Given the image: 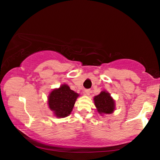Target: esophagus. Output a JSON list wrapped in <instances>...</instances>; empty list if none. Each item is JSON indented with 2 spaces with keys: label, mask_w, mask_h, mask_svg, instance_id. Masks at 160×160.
Instances as JSON below:
<instances>
[{
  "label": "esophagus",
  "mask_w": 160,
  "mask_h": 160,
  "mask_svg": "<svg viewBox=\"0 0 160 160\" xmlns=\"http://www.w3.org/2000/svg\"><path fill=\"white\" fill-rule=\"evenodd\" d=\"M85 92L87 95H90V94L91 92V90H90V89H87V90H85Z\"/></svg>",
  "instance_id": "esophagus-1"
}]
</instances>
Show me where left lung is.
Listing matches in <instances>:
<instances>
[{
	"label": "left lung",
	"mask_w": 160,
	"mask_h": 160,
	"mask_svg": "<svg viewBox=\"0 0 160 160\" xmlns=\"http://www.w3.org/2000/svg\"><path fill=\"white\" fill-rule=\"evenodd\" d=\"M94 105L99 114H109L115 109V102L107 91H102L94 97Z\"/></svg>",
	"instance_id": "1"
}]
</instances>
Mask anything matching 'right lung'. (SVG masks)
I'll return each mask as SVG.
<instances>
[{"instance_id":"obj_1","label":"right lung","mask_w":160,"mask_h":160,"mask_svg":"<svg viewBox=\"0 0 160 160\" xmlns=\"http://www.w3.org/2000/svg\"><path fill=\"white\" fill-rule=\"evenodd\" d=\"M78 96L79 94L70 90L68 85L63 84L50 92L48 107L56 117L65 118L70 114Z\"/></svg>"}]
</instances>
